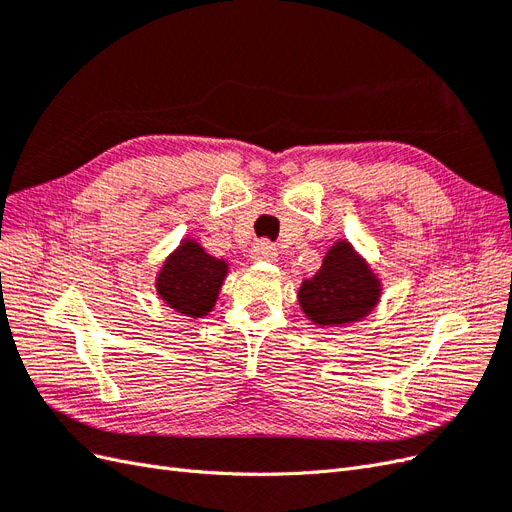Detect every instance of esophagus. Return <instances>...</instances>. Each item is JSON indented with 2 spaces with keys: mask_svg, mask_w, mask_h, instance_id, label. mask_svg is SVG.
<instances>
[{
  "mask_svg": "<svg viewBox=\"0 0 512 512\" xmlns=\"http://www.w3.org/2000/svg\"><path fill=\"white\" fill-rule=\"evenodd\" d=\"M250 254H252V258L254 260H275L277 258V250H275V245L271 243V241H267V239H262V241H258V243H254L252 245V250H250Z\"/></svg>",
  "mask_w": 512,
  "mask_h": 512,
  "instance_id": "esophagus-1",
  "label": "esophagus"
}]
</instances>
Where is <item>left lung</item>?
<instances>
[{"label": "left lung", "instance_id": "8db88e82", "mask_svg": "<svg viewBox=\"0 0 512 512\" xmlns=\"http://www.w3.org/2000/svg\"><path fill=\"white\" fill-rule=\"evenodd\" d=\"M380 297V284L348 241L335 243L320 271L299 288V303L318 327H339L365 318Z\"/></svg>", "mask_w": 512, "mask_h": 512}]
</instances>
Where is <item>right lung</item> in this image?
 Wrapping results in <instances>:
<instances>
[{
    "mask_svg": "<svg viewBox=\"0 0 512 512\" xmlns=\"http://www.w3.org/2000/svg\"><path fill=\"white\" fill-rule=\"evenodd\" d=\"M228 265L194 241H183L158 275V294L183 316L200 318L218 299Z\"/></svg>",
    "mask_w": 512,
    "mask_h": 512,
    "instance_id": "obj_1",
    "label": "right lung"
}]
</instances>
